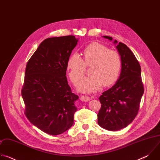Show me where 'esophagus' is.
<instances>
[{"mask_svg":"<svg viewBox=\"0 0 160 160\" xmlns=\"http://www.w3.org/2000/svg\"><path fill=\"white\" fill-rule=\"evenodd\" d=\"M80 100H81L82 101H83V102H88V101H90V98H89V97H88L87 96H84V95H83V96H82L80 97Z\"/></svg>","mask_w":160,"mask_h":160,"instance_id":"esophagus-1","label":"esophagus"}]
</instances>
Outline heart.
<instances>
[{
	"mask_svg": "<svg viewBox=\"0 0 160 160\" xmlns=\"http://www.w3.org/2000/svg\"><path fill=\"white\" fill-rule=\"evenodd\" d=\"M83 60L79 54L71 55L68 59L66 69L72 83L77 85L83 78L86 66H90L91 75L83 78L78 90L83 92H94L104 85L115 83L120 75L122 60L120 54L109 50L105 45L99 43L88 45L83 51Z\"/></svg>",
	"mask_w": 160,
	"mask_h": 160,
	"instance_id": "1",
	"label": "heart"
}]
</instances>
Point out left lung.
Returning a JSON list of instances; mask_svg holds the SVG:
<instances>
[{"mask_svg":"<svg viewBox=\"0 0 160 160\" xmlns=\"http://www.w3.org/2000/svg\"><path fill=\"white\" fill-rule=\"evenodd\" d=\"M104 38L112 40L109 36ZM116 48L122 60L121 73L116 83L99 97L101 108L98 123L111 131L120 130L131 123L138 113L144 94L141 69L139 61L127 45L117 40Z\"/></svg>","mask_w":160,"mask_h":160,"instance_id":"8db88e82","label":"left lung"}]
</instances>
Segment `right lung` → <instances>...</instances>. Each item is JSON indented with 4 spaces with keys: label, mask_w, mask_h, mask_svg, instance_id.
<instances>
[{
    "label": "right lung",
    "mask_w": 160,
    "mask_h": 160,
    "mask_svg": "<svg viewBox=\"0 0 160 160\" xmlns=\"http://www.w3.org/2000/svg\"><path fill=\"white\" fill-rule=\"evenodd\" d=\"M78 39L68 35L45 39L28 60L21 95L28 120L56 135L73 124L78 96L68 83L66 64Z\"/></svg>",
    "instance_id": "add662e5"
}]
</instances>
